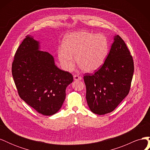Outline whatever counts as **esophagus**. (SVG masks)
Segmentation results:
<instances>
[{
    "label": "esophagus",
    "instance_id": "obj_1",
    "mask_svg": "<svg viewBox=\"0 0 150 150\" xmlns=\"http://www.w3.org/2000/svg\"><path fill=\"white\" fill-rule=\"evenodd\" d=\"M82 79V77H81L78 75H74V81H78V80H81Z\"/></svg>",
    "mask_w": 150,
    "mask_h": 150
}]
</instances>
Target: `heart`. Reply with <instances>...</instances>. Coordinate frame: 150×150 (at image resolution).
<instances>
[{
  "label": "heart",
  "mask_w": 150,
  "mask_h": 150,
  "mask_svg": "<svg viewBox=\"0 0 150 150\" xmlns=\"http://www.w3.org/2000/svg\"><path fill=\"white\" fill-rule=\"evenodd\" d=\"M63 47L57 49L60 64L66 71H70L76 62L84 72L91 73L98 70L108 56L109 44L102 34H94L87 30L71 33L65 35Z\"/></svg>",
  "instance_id": "obj_1"
}]
</instances>
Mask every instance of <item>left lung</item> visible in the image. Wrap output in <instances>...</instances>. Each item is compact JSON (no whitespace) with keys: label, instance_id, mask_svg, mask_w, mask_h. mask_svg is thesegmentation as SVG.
Segmentation results:
<instances>
[{"label":"left lung","instance_id":"1","mask_svg":"<svg viewBox=\"0 0 150 150\" xmlns=\"http://www.w3.org/2000/svg\"><path fill=\"white\" fill-rule=\"evenodd\" d=\"M133 72V57L124 40L115 35L102 67L84 76L90 110L99 115L114 111L128 94Z\"/></svg>","mask_w":150,"mask_h":150}]
</instances>
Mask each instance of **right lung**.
Returning <instances> with one entry per match:
<instances>
[{
  "label": "right lung",
  "mask_w": 150,
  "mask_h": 150,
  "mask_svg": "<svg viewBox=\"0 0 150 150\" xmlns=\"http://www.w3.org/2000/svg\"><path fill=\"white\" fill-rule=\"evenodd\" d=\"M12 73L19 96L40 114L57 112L66 98V89L73 76L58 68L53 56L40 51V42L27 35L17 49Z\"/></svg>",
  "instance_id": "obj_1"
}]
</instances>
